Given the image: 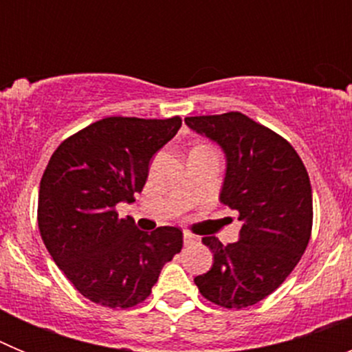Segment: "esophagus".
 Here are the masks:
<instances>
[{
	"label": "esophagus",
	"mask_w": 352,
	"mask_h": 352,
	"mask_svg": "<svg viewBox=\"0 0 352 352\" xmlns=\"http://www.w3.org/2000/svg\"><path fill=\"white\" fill-rule=\"evenodd\" d=\"M195 241H197V238H195V236H192L190 232H185V234H183V243L185 245H194Z\"/></svg>",
	"instance_id": "34e87169"
}]
</instances>
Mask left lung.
Listing matches in <instances>:
<instances>
[{"label": "left lung", "instance_id": "8db88e82", "mask_svg": "<svg viewBox=\"0 0 352 352\" xmlns=\"http://www.w3.org/2000/svg\"><path fill=\"white\" fill-rule=\"evenodd\" d=\"M194 132L223 149L220 203L243 222L236 243H203L213 266L195 276L199 292L223 309H245L270 296L303 256L312 232V186L296 149L241 113L185 118Z\"/></svg>", "mask_w": 352, "mask_h": 352}]
</instances>
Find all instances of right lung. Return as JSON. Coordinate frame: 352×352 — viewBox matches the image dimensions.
Returning a JSON list of instances; mask_svg holds the SVG:
<instances>
[{
	"label": "right lung",
	"mask_w": 352,
	"mask_h": 352,
	"mask_svg": "<svg viewBox=\"0 0 352 352\" xmlns=\"http://www.w3.org/2000/svg\"><path fill=\"white\" fill-rule=\"evenodd\" d=\"M179 126V116L104 118L65 139L43 170L40 236L58 268L93 303H142L164 264L182 252V229L166 226L148 234L116 211L118 203L135 201L149 160Z\"/></svg>",
	"instance_id": "add662e5"
}]
</instances>
